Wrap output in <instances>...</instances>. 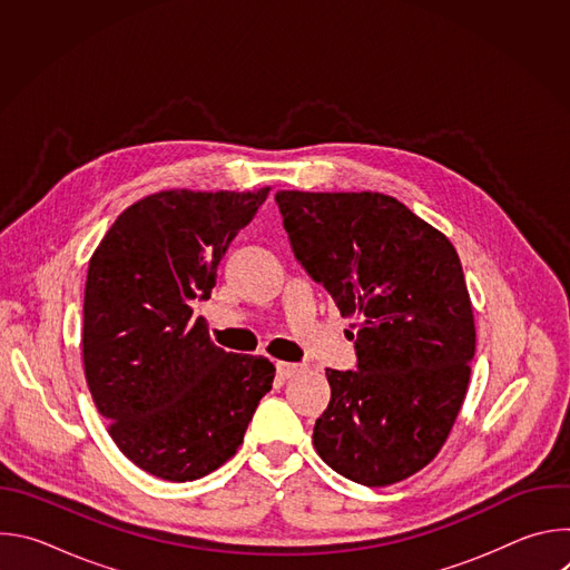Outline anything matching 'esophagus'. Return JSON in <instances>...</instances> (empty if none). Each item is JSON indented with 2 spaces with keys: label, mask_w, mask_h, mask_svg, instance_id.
Instances as JSON below:
<instances>
[{
  "label": "esophagus",
  "mask_w": 570,
  "mask_h": 570,
  "mask_svg": "<svg viewBox=\"0 0 570 570\" xmlns=\"http://www.w3.org/2000/svg\"><path fill=\"white\" fill-rule=\"evenodd\" d=\"M275 367H277V374H279L282 379H291V376H295V374L302 370V365H297V363H286V361H277Z\"/></svg>",
  "instance_id": "obj_1"
}]
</instances>
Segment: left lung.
<instances>
[{"label": "left lung", "instance_id": "obj_1", "mask_svg": "<svg viewBox=\"0 0 570 570\" xmlns=\"http://www.w3.org/2000/svg\"><path fill=\"white\" fill-rule=\"evenodd\" d=\"M295 257L324 284L354 341L358 370H327L317 455L365 487L422 471L466 396L475 322L453 243L376 191H277Z\"/></svg>", "mask_w": 570, "mask_h": 570}]
</instances>
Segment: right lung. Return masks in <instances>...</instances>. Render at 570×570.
<instances>
[{"instance_id": "add662e5", "label": "right lung", "mask_w": 570, "mask_h": 570, "mask_svg": "<svg viewBox=\"0 0 570 570\" xmlns=\"http://www.w3.org/2000/svg\"><path fill=\"white\" fill-rule=\"evenodd\" d=\"M268 191L150 194L92 253L86 381L119 451L155 478L187 482L225 464L273 387L266 356L216 347L191 308L212 295L227 246Z\"/></svg>"}]
</instances>
